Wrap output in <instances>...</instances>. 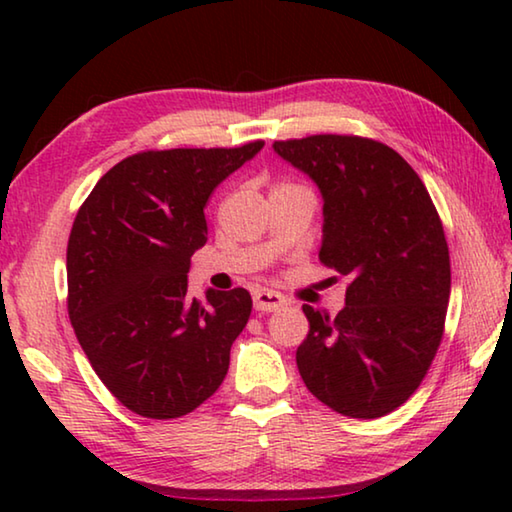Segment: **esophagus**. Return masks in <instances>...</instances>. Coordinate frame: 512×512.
Wrapping results in <instances>:
<instances>
[{"label":"esophagus","instance_id":"esophagus-1","mask_svg":"<svg viewBox=\"0 0 512 512\" xmlns=\"http://www.w3.org/2000/svg\"><path fill=\"white\" fill-rule=\"evenodd\" d=\"M253 302H255V309L257 311H275L287 305V300H284L282 293L277 291H268V289H259L253 293Z\"/></svg>","mask_w":512,"mask_h":512}]
</instances>
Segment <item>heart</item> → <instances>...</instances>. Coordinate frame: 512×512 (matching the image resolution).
<instances>
[{
    "label": "heart",
    "instance_id": "1",
    "mask_svg": "<svg viewBox=\"0 0 512 512\" xmlns=\"http://www.w3.org/2000/svg\"><path fill=\"white\" fill-rule=\"evenodd\" d=\"M284 185H289V183H277L275 187H284ZM275 187H273V189H275Z\"/></svg>",
    "mask_w": 512,
    "mask_h": 512
}]
</instances>
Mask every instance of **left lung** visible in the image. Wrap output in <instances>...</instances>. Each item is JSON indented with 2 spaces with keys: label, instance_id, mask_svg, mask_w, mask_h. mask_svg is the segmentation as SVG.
<instances>
[{
  "label": "left lung",
  "instance_id": "8db88e82",
  "mask_svg": "<svg viewBox=\"0 0 512 512\" xmlns=\"http://www.w3.org/2000/svg\"><path fill=\"white\" fill-rule=\"evenodd\" d=\"M273 149L318 185V257L350 277L334 318L302 305L300 377L332 411L381 418L415 393L443 341L452 289L443 221L411 164L370 137L309 135Z\"/></svg>",
  "mask_w": 512,
  "mask_h": 512
}]
</instances>
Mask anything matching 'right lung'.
<instances>
[{"label": "right lung", "instance_id": "1", "mask_svg": "<svg viewBox=\"0 0 512 512\" xmlns=\"http://www.w3.org/2000/svg\"><path fill=\"white\" fill-rule=\"evenodd\" d=\"M262 146L128 155L76 212L67 314L99 379L142 418L192 413L228 375L253 300L246 289H210L201 305L187 296V273L207 241L216 185Z\"/></svg>", "mask_w": 512, "mask_h": 512}]
</instances>
